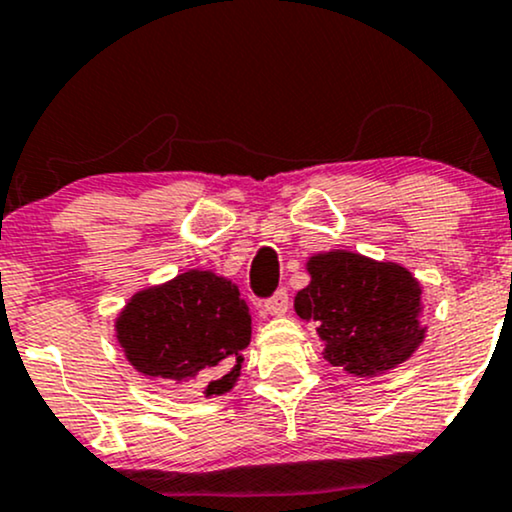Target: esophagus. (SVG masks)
Instances as JSON below:
<instances>
[{"mask_svg":"<svg viewBox=\"0 0 512 512\" xmlns=\"http://www.w3.org/2000/svg\"><path fill=\"white\" fill-rule=\"evenodd\" d=\"M286 310H289V291L286 289H279L272 298H267V301H264V313L281 317V315H286Z\"/></svg>","mask_w":512,"mask_h":512,"instance_id":"34e87169","label":"esophagus"}]
</instances>
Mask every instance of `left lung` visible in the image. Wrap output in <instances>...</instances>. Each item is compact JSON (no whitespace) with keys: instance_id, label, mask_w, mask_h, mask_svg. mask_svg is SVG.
<instances>
[{"instance_id":"obj_1","label":"left lung","mask_w":512,"mask_h":512,"mask_svg":"<svg viewBox=\"0 0 512 512\" xmlns=\"http://www.w3.org/2000/svg\"><path fill=\"white\" fill-rule=\"evenodd\" d=\"M310 284L296 293L298 317L317 322L327 361L373 378L411 358L426 337L421 284L407 267L349 250L308 260Z\"/></svg>"}]
</instances>
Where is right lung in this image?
<instances>
[{
	"instance_id": "1",
	"label": "right lung",
	"mask_w": 512,
	"mask_h": 512,
	"mask_svg": "<svg viewBox=\"0 0 512 512\" xmlns=\"http://www.w3.org/2000/svg\"><path fill=\"white\" fill-rule=\"evenodd\" d=\"M250 322L248 303L231 279L190 269L134 293L117 315L115 334L142 375L197 383L211 397L236 385Z\"/></svg>"
}]
</instances>
